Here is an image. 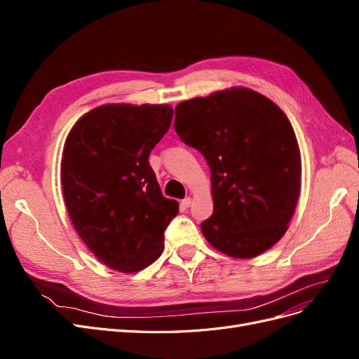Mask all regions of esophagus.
<instances>
[{
	"label": "esophagus",
	"instance_id": "esophagus-1",
	"mask_svg": "<svg viewBox=\"0 0 359 359\" xmlns=\"http://www.w3.org/2000/svg\"><path fill=\"white\" fill-rule=\"evenodd\" d=\"M182 206H184V208H189V206L191 205V198H186V199H182Z\"/></svg>",
	"mask_w": 359,
	"mask_h": 359
}]
</instances>
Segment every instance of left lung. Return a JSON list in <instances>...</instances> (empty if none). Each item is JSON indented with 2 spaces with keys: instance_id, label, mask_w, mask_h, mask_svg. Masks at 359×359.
Segmentation results:
<instances>
[{
  "instance_id": "1",
  "label": "left lung",
  "mask_w": 359,
  "mask_h": 359,
  "mask_svg": "<svg viewBox=\"0 0 359 359\" xmlns=\"http://www.w3.org/2000/svg\"><path fill=\"white\" fill-rule=\"evenodd\" d=\"M173 127L211 169L214 211L201 224L206 241L238 259L278 243L301 187L299 147L285 112L240 86L180 103Z\"/></svg>"
}]
</instances>
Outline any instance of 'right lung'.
<instances>
[{"instance_id":"right-lung-1","label":"right lung","mask_w":359,"mask_h":359,"mask_svg":"<svg viewBox=\"0 0 359 359\" xmlns=\"http://www.w3.org/2000/svg\"><path fill=\"white\" fill-rule=\"evenodd\" d=\"M168 104H103L66 139L61 184L70 220L104 265L136 273L160 257L178 202L161 194L148 157L169 130Z\"/></svg>"}]
</instances>
